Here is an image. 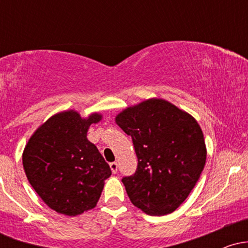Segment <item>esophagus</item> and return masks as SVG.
I'll use <instances>...</instances> for the list:
<instances>
[{"label":"esophagus","mask_w":248,"mask_h":248,"mask_svg":"<svg viewBox=\"0 0 248 248\" xmlns=\"http://www.w3.org/2000/svg\"><path fill=\"white\" fill-rule=\"evenodd\" d=\"M109 167L113 173L118 172V163H116V162H112V163H109Z\"/></svg>","instance_id":"obj_1"}]
</instances>
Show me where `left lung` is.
Wrapping results in <instances>:
<instances>
[{"instance_id": "8db88e82", "label": "left lung", "mask_w": 248, "mask_h": 248, "mask_svg": "<svg viewBox=\"0 0 248 248\" xmlns=\"http://www.w3.org/2000/svg\"><path fill=\"white\" fill-rule=\"evenodd\" d=\"M115 122L132 136L139 161L135 173L122 178L130 202L150 216L173 212L205 166L207 152L198 122L160 98L124 108Z\"/></svg>"}]
</instances>
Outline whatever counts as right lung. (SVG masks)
I'll use <instances>...</instances> for the list:
<instances>
[{"label": "right lung", "mask_w": 248, "mask_h": 248, "mask_svg": "<svg viewBox=\"0 0 248 248\" xmlns=\"http://www.w3.org/2000/svg\"><path fill=\"white\" fill-rule=\"evenodd\" d=\"M100 113L82 118L75 109L52 115L25 144L22 162L28 181L50 209L76 217L96 206L112 175L87 132Z\"/></svg>", "instance_id": "1"}]
</instances>
